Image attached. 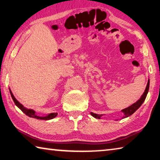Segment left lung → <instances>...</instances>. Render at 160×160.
I'll return each instance as SVG.
<instances>
[{
  "mask_svg": "<svg viewBox=\"0 0 160 160\" xmlns=\"http://www.w3.org/2000/svg\"><path fill=\"white\" fill-rule=\"evenodd\" d=\"M149 86H150V80H148L147 86H146V88H145V90L144 92V93H143L142 97H140V99L138 100V101L134 103L133 104H132L131 106H130L129 107L126 108V109H124L122 110V112H123V113H124V117L123 118L128 117L129 116L132 115V113H133L135 112V111H136L140 106H141L142 103L144 102L146 97H147V94H148V90H149ZM91 115L94 116V117L96 118H101V116H102V115L97 114V113H94L92 112L91 113Z\"/></svg>",
  "mask_w": 160,
  "mask_h": 160,
  "instance_id": "left-lung-1",
  "label": "left lung"
}]
</instances>
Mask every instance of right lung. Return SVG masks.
Masks as SVG:
<instances>
[{
  "mask_svg": "<svg viewBox=\"0 0 160 160\" xmlns=\"http://www.w3.org/2000/svg\"><path fill=\"white\" fill-rule=\"evenodd\" d=\"M10 94H11L12 98L13 99V101H14L16 106H17L19 108V109H20L22 111V112L25 113L27 116H29V117L34 118H37V119H40V120H50V119H52L53 118H55L58 114L57 113H50V114H48L47 116H42V117H41V116H38L35 114V112L34 110L28 109H26V108L24 107L20 103L15 99V97H14V95H13L12 92L10 91Z\"/></svg>",
  "mask_w": 160,
  "mask_h": 160,
  "instance_id": "obj_1",
  "label": "right lung"
}]
</instances>
